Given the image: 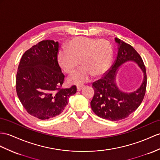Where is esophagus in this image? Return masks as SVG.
<instances>
[{"instance_id":"34e87169","label":"esophagus","mask_w":160,"mask_h":160,"mask_svg":"<svg viewBox=\"0 0 160 160\" xmlns=\"http://www.w3.org/2000/svg\"><path fill=\"white\" fill-rule=\"evenodd\" d=\"M83 87H84L83 85H77V91H81Z\"/></svg>"}]
</instances>
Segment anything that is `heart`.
Returning a JSON list of instances; mask_svg holds the SVG:
<instances>
[{
    "mask_svg": "<svg viewBox=\"0 0 160 160\" xmlns=\"http://www.w3.org/2000/svg\"><path fill=\"white\" fill-rule=\"evenodd\" d=\"M113 56L112 45L105 39L78 37L70 41L65 50L58 54L60 67L68 75L75 72L80 63L81 67L71 79L72 83H84L91 77H98L111 67Z\"/></svg>",
    "mask_w": 160,
    "mask_h": 160,
    "instance_id": "heart-1",
    "label": "heart"
}]
</instances>
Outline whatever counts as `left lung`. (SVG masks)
I'll use <instances>...</instances> for the list:
<instances>
[{
    "label": "left lung",
    "instance_id": "8db88e82",
    "mask_svg": "<svg viewBox=\"0 0 160 160\" xmlns=\"http://www.w3.org/2000/svg\"><path fill=\"white\" fill-rule=\"evenodd\" d=\"M115 41L119 44L118 56L111 68L92 83L94 95L90 102L92 109L96 115L112 122L125 119L137 109L143 100L147 88L146 68L141 56L132 45L118 38H115ZM130 60L138 64L145 77L140 88L127 94L119 90L114 79L119 66Z\"/></svg>",
    "mask_w": 160,
    "mask_h": 160
}]
</instances>
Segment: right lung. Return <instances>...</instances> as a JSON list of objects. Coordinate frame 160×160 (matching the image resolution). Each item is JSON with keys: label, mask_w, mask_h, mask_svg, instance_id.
Segmentation results:
<instances>
[{"label": "right lung", "mask_w": 160, "mask_h": 160, "mask_svg": "<svg viewBox=\"0 0 160 160\" xmlns=\"http://www.w3.org/2000/svg\"><path fill=\"white\" fill-rule=\"evenodd\" d=\"M59 43L45 40L23 54L16 75V92L28 113L42 120L60 115L75 85L62 88L64 75L58 62Z\"/></svg>", "instance_id": "add662e5"}]
</instances>
